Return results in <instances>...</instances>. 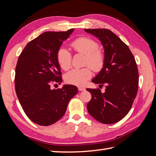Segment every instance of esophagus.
<instances>
[{
	"instance_id": "obj_1",
	"label": "esophagus",
	"mask_w": 156,
	"mask_h": 156,
	"mask_svg": "<svg viewBox=\"0 0 156 156\" xmlns=\"http://www.w3.org/2000/svg\"><path fill=\"white\" fill-rule=\"evenodd\" d=\"M78 90L79 91H84L86 90V89L84 88H83V87H78Z\"/></svg>"
}]
</instances>
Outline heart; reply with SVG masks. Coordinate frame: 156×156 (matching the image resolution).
<instances>
[{
    "label": "heart",
    "instance_id": "1",
    "mask_svg": "<svg viewBox=\"0 0 156 156\" xmlns=\"http://www.w3.org/2000/svg\"><path fill=\"white\" fill-rule=\"evenodd\" d=\"M73 49L85 55V65L90 67L94 72L101 71L105 64V57L102 51L98 49L97 41L88 37H79L71 43ZM57 59L59 66L67 70L71 66L72 55L68 49L60 48L57 53ZM89 67L74 68L65 75V80L68 84L83 86L91 78L92 71Z\"/></svg>",
    "mask_w": 156,
    "mask_h": 156
}]
</instances>
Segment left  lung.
I'll use <instances>...</instances> for the list:
<instances>
[{"mask_svg":"<svg viewBox=\"0 0 156 156\" xmlns=\"http://www.w3.org/2000/svg\"><path fill=\"white\" fill-rule=\"evenodd\" d=\"M97 37L104 48L103 68L92 80L106 86L102 93L99 88L87 90L92 98L87 109L92 117L104 124H112L123 119L133 105L138 90L139 73L136 62L128 46L107 29H86Z\"/></svg>","mask_w":156,"mask_h":156,"instance_id":"8db88e82","label":"left lung"}]
</instances>
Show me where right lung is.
Listing matches in <instances>:
<instances>
[{
  "label": "right lung",
  "mask_w": 156,
  "mask_h": 156,
  "mask_svg": "<svg viewBox=\"0 0 156 156\" xmlns=\"http://www.w3.org/2000/svg\"><path fill=\"white\" fill-rule=\"evenodd\" d=\"M74 30L43 33L28 43L19 57L15 69L16 94L26 115L37 125L48 126L59 121L69 100L78 92L71 84L51 88L53 82H62L57 53Z\"/></svg>",
  "instance_id": "add662e5"
}]
</instances>
